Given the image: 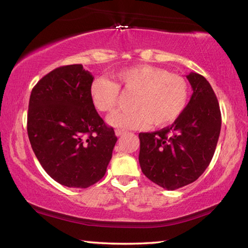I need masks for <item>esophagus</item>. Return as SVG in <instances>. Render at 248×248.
Returning <instances> with one entry per match:
<instances>
[{
	"instance_id": "1",
	"label": "esophagus",
	"mask_w": 248,
	"mask_h": 248,
	"mask_svg": "<svg viewBox=\"0 0 248 248\" xmlns=\"http://www.w3.org/2000/svg\"><path fill=\"white\" fill-rule=\"evenodd\" d=\"M124 134H127V131H125V130H123V129H117L116 130V136L117 137H123V136H124Z\"/></svg>"
}]
</instances>
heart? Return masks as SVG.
I'll list each match as a JSON object with an SVG mask.
<instances>
[{"label": "heart", "instance_id": "1", "mask_svg": "<svg viewBox=\"0 0 248 248\" xmlns=\"http://www.w3.org/2000/svg\"><path fill=\"white\" fill-rule=\"evenodd\" d=\"M116 83L98 78L92 83L90 96L100 112H110L118 106L121 87L136 93L131 100L133 109L109 115L108 124L117 129H143L153 124L165 127L179 118L187 107L189 87L178 74L154 65L130 66L115 73Z\"/></svg>", "mask_w": 248, "mask_h": 248}]
</instances>
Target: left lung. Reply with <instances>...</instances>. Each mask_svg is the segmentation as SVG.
Here are the masks:
<instances>
[{
    "label": "left lung",
    "instance_id": "obj_1",
    "mask_svg": "<svg viewBox=\"0 0 248 248\" xmlns=\"http://www.w3.org/2000/svg\"><path fill=\"white\" fill-rule=\"evenodd\" d=\"M189 103L174 124L155 132H141L139 163L150 180L167 190L194 183L213 157L221 130V111L210 83L202 75H187Z\"/></svg>",
    "mask_w": 248,
    "mask_h": 248
}]
</instances>
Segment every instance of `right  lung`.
<instances>
[{"mask_svg":"<svg viewBox=\"0 0 248 248\" xmlns=\"http://www.w3.org/2000/svg\"><path fill=\"white\" fill-rule=\"evenodd\" d=\"M94 77L82 64L60 66L29 98L27 132L43 169L59 184L87 188L104 177L117 142L91 100Z\"/></svg>","mask_w":248,"mask_h":248,"instance_id":"obj_1","label":"right lung"}]
</instances>
